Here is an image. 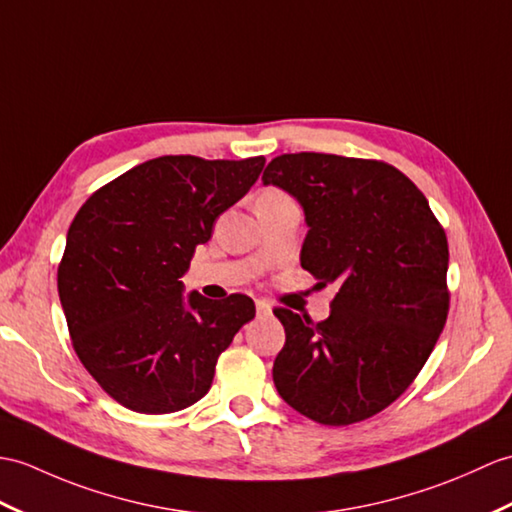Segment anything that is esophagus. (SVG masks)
I'll return each instance as SVG.
<instances>
[{"label": "esophagus", "mask_w": 512, "mask_h": 512, "mask_svg": "<svg viewBox=\"0 0 512 512\" xmlns=\"http://www.w3.org/2000/svg\"><path fill=\"white\" fill-rule=\"evenodd\" d=\"M255 305H257V314H259V316H266V314H270V312H272L270 303H268V301H264V299H257V301H255Z\"/></svg>", "instance_id": "esophagus-1"}]
</instances>
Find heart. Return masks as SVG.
Wrapping results in <instances>:
<instances>
[{"mask_svg":"<svg viewBox=\"0 0 512 512\" xmlns=\"http://www.w3.org/2000/svg\"><path fill=\"white\" fill-rule=\"evenodd\" d=\"M264 196H279V192H266Z\"/></svg>","mask_w":512,"mask_h":512,"instance_id":"heart-1","label":"heart"}]
</instances>
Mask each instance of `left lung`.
Instances as JSON below:
<instances>
[{
  "label": "left lung",
  "instance_id": "1",
  "mask_svg": "<svg viewBox=\"0 0 512 512\" xmlns=\"http://www.w3.org/2000/svg\"><path fill=\"white\" fill-rule=\"evenodd\" d=\"M261 181L299 200L310 227L301 266L316 288H338L320 323L275 310L279 395L323 425L373 417L414 382L445 327V231L421 189L384 161L281 154Z\"/></svg>",
  "mask_w": 512,
  "mask_h": 512
}]
</instances>
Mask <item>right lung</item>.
Instances as JSON below:
<instances>
[{"mask_svg":"<svg viewBox=\"0 0 512 512\" xmlns=\"http://www.w3.org/2000/svg\"><path fill=\"white\" fill-rule=\"evenodd\" d=\"M264 163L170 154L117 176L76 213L58 296L80 362L124 408L168 414L205 397L220 353L255 316L246 294L185 296L181 277Z\"/></svg>","mask_w":512,"mask_h":512,"instance_id":"add662e5","label":"right lung"}]
</instances>
